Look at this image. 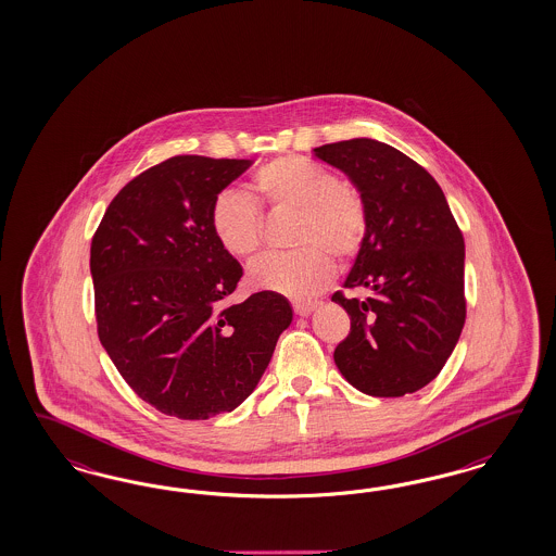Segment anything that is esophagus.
Returning a JSON list of instances; mask_svg holds the SVG:
<instances>
[{
    "label": "esophagus",
    "mask_w": 556,
    "mask_h": 556,
    "mask_svg": "<svg viewBox=\"0 0 556 556\" xmlns=\"http://www.w3.org/2000/svg\"><path fill=\"white\" fill-rule=\"evenodd\" d=\"M316 307H318V303L316 302H300L293 305V309H295L298 316H309Z\"/></svg>",
    "instance_id": "34e87169"
}]
</instances>
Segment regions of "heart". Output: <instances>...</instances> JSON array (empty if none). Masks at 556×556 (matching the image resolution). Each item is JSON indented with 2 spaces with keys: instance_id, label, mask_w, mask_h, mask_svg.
<instances>
[{
  "instance_id": "b5f03b06",
  "label": "heart",
  "mask_w": 556,
  "mask_h": 556,
  "mask_svg": "<svg viewBox=\"0 0 556 556\" xmlns=\"http://www.w3.org/2000/svg\"><path fill=\"white\" fill-rule=\"evenodd\" d=\"M253 189L273 207L302 212L295 244L305 249L263 256L251 269V281L291 300L318 295L337 275L327 251L351 258L363 247L367 207L361 193L303 156H281L256 168ZM210 226L219 247L236 258H251L263 244L261 212L242 193H219L210 210Z\"/></svg>"
}]
</instances>
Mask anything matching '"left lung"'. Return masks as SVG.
Segmentation results:
<instances>
[{
    "instance_id": "obj_1",
    "label": "left lung",
    "mask_w": 556,
    "mask_h": 556,
    "mask_svg": "<svg viewBox=\"0 0 556 556\" xmlns=\"http://www.w3.org/2000/svg\"><path fill=\"white\" fill-rule=\"evenodd\" d=\"M340 168L367 207V235L344 287L351 332L334 363L353 388L402 397L428 386L455 351L465 326V240L434 177L404 152L370 138L314 149Z\"/></svg>"
}]
</instances>
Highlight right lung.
Listing matches in <instances>:
<instances>
[{"label": "right lung", "mask_w": 556, "mask_h": 556, "mask_svg": "<svg viewBox=\"0 0 556 556\" xmlns=\"http://www.w3.org/2000/svg\"><path fill=\"white\" fill-rule=\"evenodd\" d=\"M251 165L170 156L122 187L91 240L101 346L140 400L179 420L242 404L293 320L275 291L228 303L242 267L219 247L210 210Z\"/></svg>", "instance_id": "obj_1"}]
</instances>
